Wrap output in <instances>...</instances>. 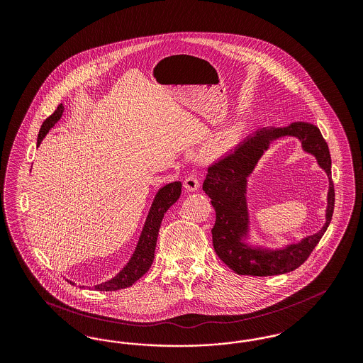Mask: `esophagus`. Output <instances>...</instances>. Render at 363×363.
<instances>
[{
    "label": "esophagus",
    "instance_id": "esophagus-1",
    "mask_svg": "<svg viewBox=\"0 0 363 363\" xmlns=\"http://www.w3.org/2000/svg\"><path fill=\"white\" fill-rule=\"evenodd\" d=\"M184 186H185V189L189 190V191H196V190L199 189V186H200L199 178L196 175H193V174L188 175L185 178V181H184Z\"/></svg>",
    "mask_w": 363,
    "mask_h": 363
}]
</instances>
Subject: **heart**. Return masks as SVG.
I'll list each match as a JSON object with an SVG mask.
<instances>
[{
	"label": "heart",
	"instance_id": "heart-1",
	"mask_svg": "<svg viewBox=\"0 0 363 363\" xmlns=\"http://www.w3.org/2000/svg\"><path fill=\"white\" fill-rule=\"evenodd\" d=\"M233 143V136L230 132L223 133L220 138H215L212 143H209L206 150H204V156L206 157H216V156L223 155L228 151Z\"/></svg>",
	"mask_w": 363,
	"mask_h": 363
}]
</instances>
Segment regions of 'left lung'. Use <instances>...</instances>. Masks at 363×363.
<instances>
[{"label": "left lung", "instance_id": "left-lung-1", "mask_svg": "<svg viewBox=\"0 0 363 363\" xmlns=\"http://www.w3.org/2000/svg\"><path fill=\"white\" fill-rule=\"evenodd\" d=\"M293 135L299 138L303 147L316 156L319 165L330 179L329 207L325 227L315 235L283 250H264L252 247L242 241L248 232V211L245 203L247 178L258 162L259 157L277 138ZM328 144L320 129L308 122H294L284 128H262L225 157L208 167L203 190L211 199L216 212V222L212 228L213 249L218 257L238 275L272 277L291 272L301 267L311 256L313 249L327 231L333 207L335 189L330 173Z\"/></svg>", "mask_w": 363, "mask_h": 363}]
</instances>
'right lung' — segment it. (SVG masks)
Returning a JSON list of instances; mask_svg holds the SVG:
<instances>
[{
	"label": "right lung",
	"mask_w": 363,
	"mask_h": 363,
	"mask_svg": "<svg viewBox=\"0 0 363 363\" xmlns=\"http://www.w3.org/2000/svg\"><path fill=\"white\" fill-rule=\"evenodd\" d=\"M64 113V106L58 104L57 110L52 113L50 117H48L39 130L38 135V145L42 143V140L48 135V132L52 129V126L60 121ZM181 188L182 184L179 181H175L172 184L164 185L160 188L156 193L154 203L150 208L147 220L143 227L141 235L138 238V246L135 249V253L132 255L128 264L122 268L121 272L117 274L116 277L104 283L94 286V290L96 291H117L126 287H130L135 281H138L140 277H143L151 267L154 261V255H155L156 240L159 234V228L162 219L167 209L173 206L174 203L179 199L181 196ZM70 284V280H68ZM84 287V286H83Z\"/></svg>",
	"instance_id": "1"
}]
</instances>
